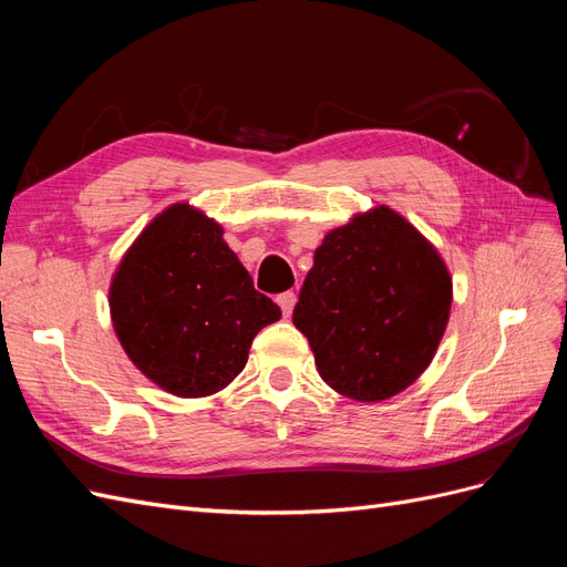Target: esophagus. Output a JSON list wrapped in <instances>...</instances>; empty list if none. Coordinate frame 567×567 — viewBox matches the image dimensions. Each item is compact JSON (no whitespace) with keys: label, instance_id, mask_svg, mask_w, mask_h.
Returning <instances> with one entry per match:
<instances>
[{"label":"esophagus","instance_id":"34e87169","mask_svg":"<svg viewBox=\"0 0 567 567\" xmlns=\"http://www.w3.org/2000/svg\"><path fill=\"white\" fill-rule=\"evenodd\" d=\"M277 302H279V307H281L284 317H290V315H293V307H296V302H298V296L293 293V290H286V293H281V296L277 298Z\"/></svg>","mask_w":567,"mask_h":567}]
</instances>
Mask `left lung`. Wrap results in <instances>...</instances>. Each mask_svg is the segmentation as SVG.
I'll return each instance as SVG.
<instances>
[{
    "label": "left lung",
    "mask_w": 567,
    "mask_h": 567,
    "mask_svg": "<svg viewBox=\"0 0 567 567\" xmlns=\"http://www.w3.org/2000/svg\"><path fill=\"white\" fill-rule=\"evenodd\" d=\"M450 310L452 277L435 246L379 205L323 236L293 323L326 385L383 402L433 362Z\"/></svg>",
    "instance_id": "obj_1"
}]
</instances>
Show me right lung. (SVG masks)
I'll use <instances>...</instances> for the list:
<instances>
[{"label":"right lung","instance_id":"right-lung-1","mask_svg":"<svg viewBox=\"0 0 567 567\" xmlns=\"http://www.w3.org/2000/svg\"><path fill=\"white\" fill-rule=\"evenodd\" d=\"M221 234L194 205H169L136 236L111 281L120 346L177 398L227 388L244 371L252 338L281 319Z\"/></svg>","mask_w":567,"mask_h":567}]
</instances>
